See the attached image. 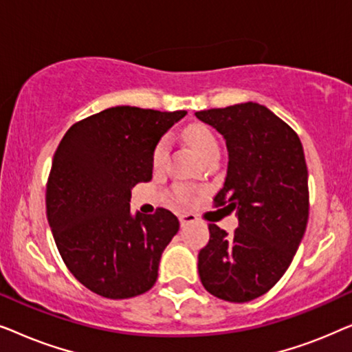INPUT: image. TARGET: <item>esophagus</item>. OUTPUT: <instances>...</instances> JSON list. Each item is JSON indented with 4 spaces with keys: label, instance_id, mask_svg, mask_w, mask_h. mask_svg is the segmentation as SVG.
<instances>
[{
    "label": "esophagus",
    "instance_id": "34e87169",
    "mask_svg": "<svg viewBox=\"0 0 352 352\" xmlns=\"http://www.w3.org/2000/svg\"><path fill=\"white\" fill-rule=\"evenodd\" d=\"M197 219H199V218H197L194 213H184V214L179 216V221H181L182 228H184V226H187V224L197 223Z\"/></svg>",
    "mask_w": 352,
    "mask_h": 352
}]
</instances>
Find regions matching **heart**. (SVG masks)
I'll return each instance as SVG.
<instances>
[{
  "label": "heart",
  "mask_w": 352,
  "mask_h": 352,
  "mask_svg": "<svg viewBox=\"0 0 352 352\" xmlns=\"http://www.w3.org/2000/svg\"><path fill=\"white\" fill-rule=\"evenodd\" d=\"M184 134L187 142L190 144V147L194 148L195 153L201 158V160L213 155V153H219V144L216 141L213 131H211L210 128H206L205 124H190V126L186 129ZM168 147H170V142H168L166 138L158 141L152 153L153 168H162L165 165L168 157ZM176 194L177 197H181V199H184V197H187V190L184 187H177Z\"/></svg>",
  "instance_id": "1"
}]
</instances>
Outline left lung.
<instances>
[{
    "label": "left lung",
    "instance_id": "obj_1",
    "mask_svg": "<svg viewBox=\"0 0 352 352\" xmlns=\"http://www.w3.org/2000/svg\"><path fill=\"white\" fill-rule=\"evenodd\" d=\"M223 134L228 176L214 206L235 211L232 235L210 224L200 280L216 298L247 302L271 290L293 261L309 218L307 166L288 124L256 102L195 112Z\"/></svg>",
    "mask_w": 352,
    "mask_h": 352
}]
</instances>
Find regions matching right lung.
I'll use <instances>...</instances> for the list:
<instances>
[{"mask_svg": "<svg viewBox=\"0 0 352 352\" xmlns=\"http://www.w3.org/2000/svg\"><path fill=\"white\" fill-rule=\"evenodd\" d=\"M186 110L105 109L72 124L46 184V216L65 266L88 290L124 300L151 290L179 221L129 211L131 189L152 179V153Z\"/></svg>", "mask_w": 352, "mask_h": 352, "instance_id": "obj_1", "label": "right lung"}]
</instances>
